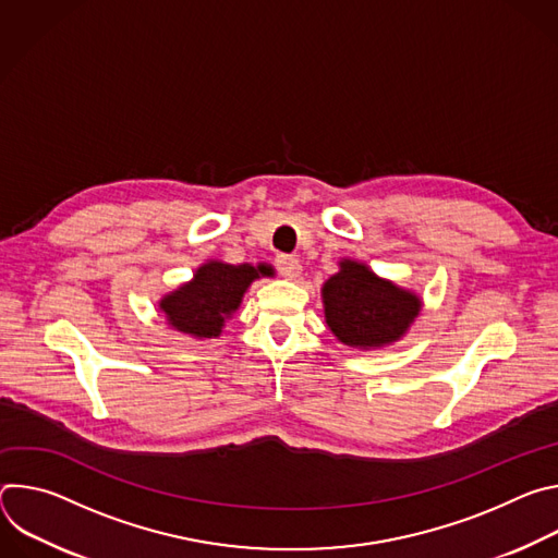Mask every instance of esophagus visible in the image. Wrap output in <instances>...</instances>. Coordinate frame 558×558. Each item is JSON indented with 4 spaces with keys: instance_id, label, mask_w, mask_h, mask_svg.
Wrapping results in <instances>:
<instances>
[{
    "instance_id": "esophagus-1",
    "label": "esophagus",
    "mask_w": 558,
    "mask_h": 558,
    "mask_svg": "<svg viewBox=\"0 0 558 558\" xmlns=\"http://www.w3.org/2000/svg\"><path fill=\"white\" fill-rule=\"evenodd\" d=\"M276 267H278V271H280L287 280H295V278H300V274H302V265H300V260H298L295 256H278V258H276Z\"/></svg>"
}]
</instances>
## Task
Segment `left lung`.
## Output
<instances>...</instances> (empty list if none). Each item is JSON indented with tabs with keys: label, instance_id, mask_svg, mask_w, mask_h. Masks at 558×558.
<instances>
[{
	"label": "left lung",
	"instance_id": "left-lung-1",
	"mask_svg": "<svg viewBox=\"0 0 558 558\" xmlns=\"http://www.w3.org/2000/svg\"><path fill=\"white\" fill-rule=\"evenodd\" d=\"M323 284L325 323L344 347L371 351L402 340L424 306L422 295L379 278L366 263L342 258Z\"/></svg>",
	"mask_w": 558,
	"mask_h": 558
}]
</instances>
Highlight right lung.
Segmentation results:
<instances>
[{
	"instance_id": "right-lung-1",
	"label": "right lung",
	"mask_w": 558,
	"mask_h": 558,
	"mask_svg": "<svg viewBox=\"0 0 558 558\" xmlns=\"http://www.w3.org/2000/svg\"><path fill=\"white\" fill-rule=\"evenodd\" d=\"M271 265L250 263L229 265L222 260H205L192 276L174 291L158 300L166 323L177 333L194 340L218 338L225 323L241 308V302L254 280L271 276Z\"/></svg>"
}]
</instances>
